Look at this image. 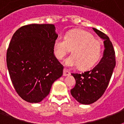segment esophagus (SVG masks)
<instances>
[{
  "mask_svg": "<svg viewBox=\"0 0 124 124\" xmlns=\"http://www.w3.org/2000/svg\"><path fill=\"white\" fill-rule=\"evenodd\" d=\"M71 75L70 71H68L67 69L64 68V73H63V76H69Z\"/></svg>",
  "mask_w": 124,
  "mask_h": 124,
  "instance_id": "esophagus-1",
  "label": "esophagus"
}]
</instances>
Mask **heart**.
<instances>
[{
	"label": "heart",
	"instance_id": "obj_1",
	"mask_svg": "<svg viewBox=\"0 0 124 124\" xmlns=\"http://www.w3.org/2000/svg\"><path fill=\"white\" fill-rule=\"evenodd\" d=\"M72 49L73 54L65 61L70 68L80 66L82 70L93 68L101 58L102 44L89 32L73 30L66 33L64 37L58 36L54 40L53 52L58 60H62Z\"/></svg>",
	"mask_w": 124,
	"mask_h": 124
}]
</instances>
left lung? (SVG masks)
<instances>
[{"label": "left lung", "instance_id": "left-lung-1", "mask_svg": "<svg viewBox=\"0 0 124 124\" xmlns=\"http://www.w3.org/2000/svg\"><path fill=\"white\" fill-rule=\"evenodd\" d=\"M104 40V56L93 69L82 73H71L76 80L71 94L82 104H91L98 100L106 90L116 65L115 52L109 38L103 32L93 28Z\"/></svg>", "mask_w": 124, "mask_h": 124}]
</instances>
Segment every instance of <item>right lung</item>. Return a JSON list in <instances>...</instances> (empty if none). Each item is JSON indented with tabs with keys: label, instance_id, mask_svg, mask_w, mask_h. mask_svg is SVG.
Returning <instances> with one entry per match:
<instances>
[{
	"label": "right lung",
	"instance_id": "right-lung-1",
	"mask_svg": "<svg viewBox=\"0 0 124 124\" xmlns=\"http://www.w3.org/2000/svg\"><path fill=\"white\" fill-rule=\"evenodd\" d=\"M57 37L53 24H33L22 26L11 38L7 66L15 89L26 102H41L63 75L64 66L53 52Z\"/></svg>",
	"mask_w": 124,
	"mask_h": 124
}]
</instances>
